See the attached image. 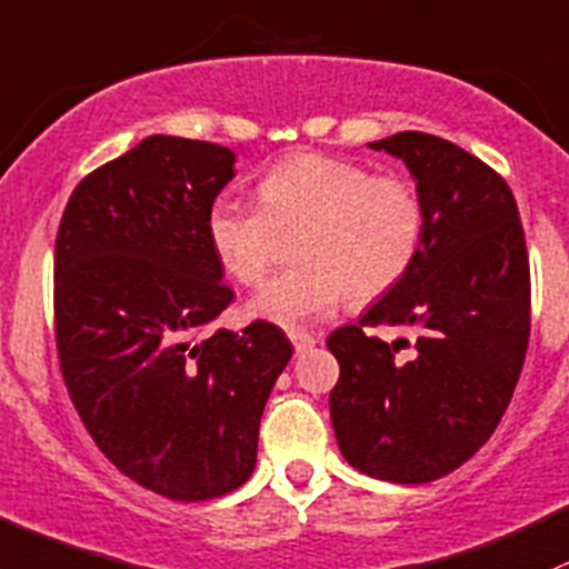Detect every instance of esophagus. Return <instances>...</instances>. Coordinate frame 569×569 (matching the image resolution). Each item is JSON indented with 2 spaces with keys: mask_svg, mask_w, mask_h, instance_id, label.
I'll return each mask as SVG.
<instances>
[{
  "mask_svg": "<svg viewBox=\"0 0 569 569\" xmlns=\"http://www.w3.org/2000/svg\"><path fill=\"white\" fill-rule=\"evenodd\" d=\"M287 336H290V341H292V347H296V352H307L309 347L317 345L315 336L307 333V331H290Z\"/></svg>",
  "mask_w": 569,
  "mask_h": 569,
  "instance_id": "obj_1",
  "label": "esophagus"
}]
</instances>
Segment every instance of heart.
Listing matches in <instances>:
<instances>
[{
	"label": "heart",
	"mask_w": 569,
	"mask_h": 569,
	"mask_svg": "<svg viewBox=\"0 0 569 569\" xmlns=\"http://www.w3.org/2000/svg\"><path fill=\"white\" fill-rule=\"evenodd\" d=\"M260 203L219 194L206 233L219 266L254 287L282 254L284 236L301 233V266L249 303V315L296 328L341 303L366 307L393 292L426 241V203L399 173H377L345 157L301 151L262 173Z\"/></svg>",
	"instance_id": "heart-1"
}]
</instances>
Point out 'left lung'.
<instances>
[{"instance_id": "left-lung-1", "label": "left lung", "mask_w": 569, "mask_h": 569, "mask_svg": "<svg viewBox=\"0 0 569 569\" xmlns=\"http://www.w3.org/2000/svg\"><path fill=\"white\" fill-rule=\"evenodd\" d=\"M407 164L426 203V241L409 277L358 326L328 336L339 360L331 420L341 456L390 482H431L488 442L529 345V254L502 176L450 140H375ZM412 327L409 361L363 327Z\"/></svg>"}]
</instances>
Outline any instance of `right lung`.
Instances as JSON below:
<instances>
[{"label": "right lung", "instance_id": "obj_1", "mask_svg": "<svg viewBox=\"0 0 569 569\" xmlns=\"http://www.w3.org/2000/svg\"><path fill=\"white\" fill-rule=\"evenodd\" d=\"M233 162L224 146L151 136L72 189L59 222L53 320L72 405L113 467L176 502L249 480L292 358L266 320L206 333L233 303L206 233Z\"/></svg>", "mask_w": 569, "mask_h": 569}]
</instances>
